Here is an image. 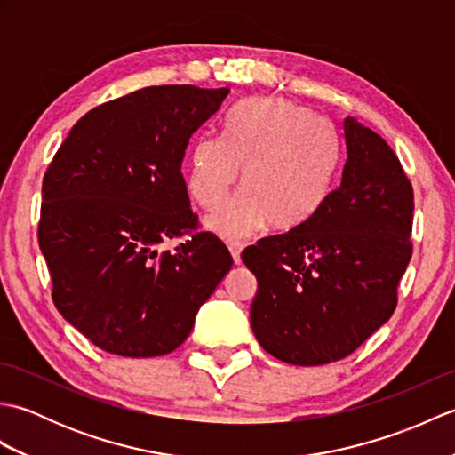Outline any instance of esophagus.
Returning a JSON list of instances; mask_svg holds the SVG:
<instances>
[{
  "instance_id": "esophagus-1",
  "label": "esophagus",
  "mask_w": 455,
  "mask_h": 455,
  "mask_svg": "<svg viewBox=\"0 0 455 455\" xmlns=\"http://www.w3.org/2000/svg\"><path fill=\"white\" fill-rule=\"evenodd\" d=\"M243 244L240 243H230L228 244V250H230V256H233V259H235V264L238 266L240 262H243V259H240V254H243Z\"/></svg>"
}]
</instances>
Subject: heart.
I'll use <instances>...</instances> for the list:
<instances>
[{"label": "heart", "instance_id": "b5f03b06", "mask_svg": "<svg viewBox=\"0 0 455 455\" xmlns=\"http://www.w3.org/2000/svg\"><path fill=\"white\" fill-rule=\"evenodd\" d=\"M340 150L331 123L287 100H250L222 123L220 140L199 139L188 156V188L215 209L240 176L243 193L207 219L222 238L240 240L266 222L277 233L303 227L336 183Z\"/></svg>", "mask_w": 455, "mask_h": 455}]
</instances>
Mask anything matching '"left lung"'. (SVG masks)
Returning a JSON list of instances; mask_svg holds the SVG:
<instances>
[{
    "label": "left lung",
    "instance_id": "left-lung-1",
    "mask_svg": "<svg viewBox=\"0 0 455 455\" xmlns=\"http://www.w3.org/2000/svg\"><path fill=\"white\" fill-rule=\"evenodd\" d=\"M340 186L303 227L243 252L258 279L250 324L259 346L293 365L338 362L397 307L412 244V186L397 154L344 119Z\"/></svg>",
    "mask_w": 455,
    "mask_h": 455
}]
</instances>
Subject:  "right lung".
<instances>
[{
	"instance_id": "obj_1",
	"label": "right lung",
	"mask_w": 455,
	"mask_h": 455,
	"mask_svg": "<svg viewBox=\"0 0 455 455\" xmlns=\"http://www.w3.org/2000/svg\"><path fill=\"white\" fill-rule=\"evenodd\" d=\"M228 88L152 85L85 113L43 180L38 246L52 301L101 350L154 357L189 336L233 266L199 233L181 160ZM188 235L173 251L161 244Z\"/></svg>"
}]
</instances>
